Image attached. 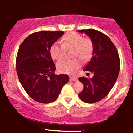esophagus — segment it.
<instances>
[{
    "instance_id": "esophagus-1",
    "label": "esophagus",
    "mask_w": 133,
    "mask_h": 133,
    "mask_svg": "<svg viewBox=\"0 0 133 133\" xmlns=\"http://www.w3.org/2000/svg\"><path fill=\"white\" fill-rule=\"evenodd\" d=\"M70 81H77L78 79L76 77H70Z\"/></svg>"
}]
</instances>
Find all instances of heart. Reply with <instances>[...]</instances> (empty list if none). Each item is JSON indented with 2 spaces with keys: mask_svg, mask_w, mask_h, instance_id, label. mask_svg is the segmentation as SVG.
Listing matches in <instances>:
<instances>
[{
  "mask_svg": "<svg viewBox=\"0 0 133 133\" xmlns=\"http://www.w3.org/2000/svg\"><path fill=\"white\" fill-rule=\"evenodd\" d=\"M65 49H74L73 56L82 58H88L93 51L92 41L88 38H84L81 35L76 32H70L65 35L62 39L61 45L54 43L50 49L51 57L55 60L59 61L63 58L65 53ZM81 62L79 59H63L57 64V70L60 72L73 74L80 67Z\"/></svg>",
  "mask_w": 133,
  "mask_h": 133,
  "instance_id": "heart-1",
  "label": "heart"
}]
</instances>
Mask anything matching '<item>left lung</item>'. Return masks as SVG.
Here are the masks:
<instances>
[{
	"label": "left lung",
	"mask_w": 133,
	"mask_h": 133,
	"mask_svg": "<svg viewBox=\"0 0 133 133\" xmlns=\"http://www.w3.org/2000/svg\"><path fill=\"white\" fill-rule=\"evenodd\" d=\"M78 32L86 34L92 42V57L84 71L94 74L91 79H78L84 85L78 96L84 103H94L106 97L114 86L119 73V56L115 45L106 35L94 29Z\"/></svg>",
	"instance_id": "obj_1"
}]
</instances>
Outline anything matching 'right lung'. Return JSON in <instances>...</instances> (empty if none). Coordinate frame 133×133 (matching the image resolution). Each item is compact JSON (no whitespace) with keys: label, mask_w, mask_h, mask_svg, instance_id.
<instances>
[{"label":"right lung","mask_w":133,"mask_h":133,"mask_svg":"<svg viewBox=\"0 0 133 133\" xmlns=\"http://www.w3.org/2000/svg\"><path fill=\"white\" fill-rule=\"evenodd\" d=\"M62 31H40L29 35L20 45L16 59L19 81L29 96L40 103L57 99L62 88L69 81L67 74H54L50 49Z\"/></svg>","instance_id":"obj_1"}]
</instances>
